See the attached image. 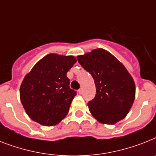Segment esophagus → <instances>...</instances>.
Returning <instances> with one entry per match:
<instances>
[{"label": "esophagus", "mask_w": 156, "mask_h": 156, "mask_svg": "<svg viewBox=\"0 0 156 156\" xmlns=\"http://www.w3.org/2000/svg\"><path fill=\"white\" fill-rule=\"evenodd\" d=\"M78 94H82V88H80V89L78 90Z\"/></svg>", "instance_id": "34e87169"}]
</instances>
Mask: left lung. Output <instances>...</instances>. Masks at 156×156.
I'll return each mask as SVG.
<instances>
[{"instance_id":"obj_1","label":"left lung","mask_w":156,"mask_h":156,"mask_svg":"<svg viewBox=\"0 0 156 156\" xmlns=\"http://www.w3.org/2000/svg\"><path fill=\"white\" fill-rule=\"evenodd\" d=\"M77 59L95 83V97L88 102L92 115L106 124H115L124 119L135 95V82L126 68L102 49L78 56Z\"/></svg>"}]
</instances>
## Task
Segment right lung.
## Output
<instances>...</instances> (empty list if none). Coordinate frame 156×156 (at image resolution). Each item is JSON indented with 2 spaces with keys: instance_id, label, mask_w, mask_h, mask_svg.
<instances>
[{
  "instance_id": "obj_1",
  "label": "right lung",
  "mask_w": 156,
  "mask_h": 156,
  "mask_svg": "<svg viewBox=\"0 0 156 156\" xmlns=\"http://www.w3.org/2000/svg\"><path fill=\"white\" fill-rule=\"evenodd\" d=\"M76 62L73 56L48 54L25 76L20 98L31 119L44 126H53L66 116L77 94L69 87L66 74Z\"/></svg>"
}]
</instances>
